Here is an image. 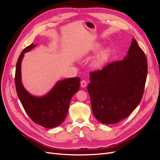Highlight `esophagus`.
Returning a JSON list of instances; mask_svg holds the SVG:
<instances>
[{
	"label": "esophagus",
	"instance_id": "34e87169",
	"mask_svg": "<svg viewBox=\"0 0 160 160\" xmlns=\"http://www.w3.org/2000/svg\"><path fill=\"white\" fill-rule=\"evenodd\" d=\"M87 81L85 80H82L81 81V86L82 87V88H85V87L87 86Z\"/></svg>",
	"mask_w": 160,
	"mask_h": 160
}]
</instances>
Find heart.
I'll return each mask as SVG.
<instances>
[{"mask_svg":"<svg viewBox=\"0 0 160 160\" xmlns=\"http://www.w3.org/2000/svg\"><path fill=\"white\" fill-rule=\"evenodd\" d=\"M99 49V47H96L95 51H98ZM110 54H111V51L108 49L101 51L94 59L93 62V66L97 69L103 68L106 62H107V61H108Z\"/></svg>","mask_w":160,"mask_h":160,"instance_id":"b5f03b06","label":"heart"}]
</instances>
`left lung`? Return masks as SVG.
Instances as JSON below:
<instances>
[{
	"label": "left lung",
	"mask_w": 160,
	"mask_h": 160,
	"mask_svg": "<svg viewBox=\"0 0 160 160\" xmlns=\"http://www.w3.org/2000/svg\"><path fill=\"white\" fill-rule=\"evenodd\" d=\"M88 91L95 117L105 124L128 118L142 100L148 74V61L137 41L123 60L91 71Z\"/></svg>",
	"instance_id": "obj_1"
}]
</instances>
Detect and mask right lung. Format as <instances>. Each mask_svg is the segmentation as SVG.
Here are the masks:
<instances>
[{
  "label": "right lung",
  "mask_w": 160,
  "mask_h": 160,
  "mask_svg": "<svg viewBox=\"0 0 160 160\" xmlns=\"http://www.w3.org/2000/svg\"><path fill=\"white\" fill-rule=\"evenodd\" d=\"M35 45L31 44L21 52L17 62L16 90L19 99L27 115L34 122L47 128H52L65 120L72 97L79 89L80 78L72 77L59 81L49 93L42 98L31 95L21 83V65L25 52Z\"/></svg>",
  "instance_id": "1"
}]
</instances>
